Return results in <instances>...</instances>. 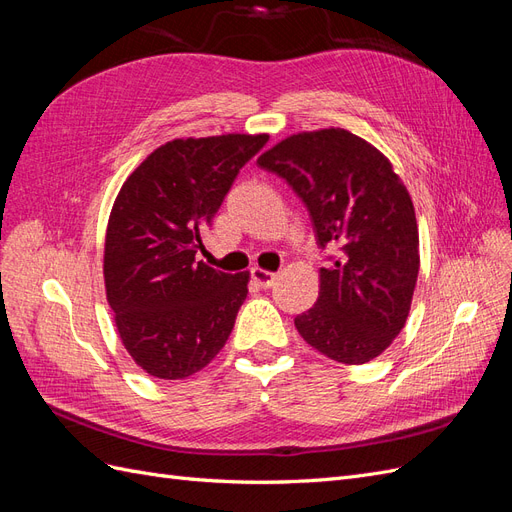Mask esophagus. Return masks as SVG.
Returning <instances> with one entry per match:
<instances>
[{
  "mask_svg": "<svg viewBox=\"0 0 512 512\" xmlns=\"http://www.w3.org/2000/svg\"><path fill=\"white\" fill-rule=\"evenodd\" d=\"M250 273H252V280H254L260 288H271V286L275 284V280H277L275 273L265 271V269H260V267H254Z\"/></svg>",
  "mask_w": 512,
  "mask_h": 512,
  "instance_id": "34e87169",
  "label": "esophagus"
}]
</instances>
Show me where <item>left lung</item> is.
Segmentation results:
<instances>
[{"label":"left lung","mask_w":512,"mask_h":512,"mask_svg":"<svg viewBox=\"0 0 512 512\" xmlns=\"http://www.w3.org/2000/svg\"><path fill=\"white\" fill-rule=\"evenodd\" d=\"M258 166L290 185L318 247L333 252L318 301L294 327L337 363L376 359L404 329L421 262L406 185L374 145L342 128L288 136Z\"/></svg>","instance_id":"1"}]
</instances>
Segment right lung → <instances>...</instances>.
I'll use <instances>...</instances> for the list:
<instances>
[{"label": "right lung", "instance_id": "1", "mask_svg": "<svg viewBox=\"0 0 512 512\" xmlns=\"http://www.w3.org/2000/svg\"><path fill=\"white\" fill-rule=\"evenodd\" d=\"M267 141L177 138L121 185L104 243L106 299L123 346L149 376L196 374L235 327L250 273L215 271L196 254L239 170Z\"/></svg>", "mask_w": 512, "mask_h": 512}]
</instances>
